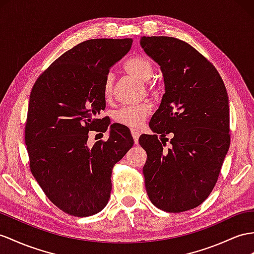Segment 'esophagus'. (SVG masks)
<instances>
[{
  "mask_svg": "<svg viewBox=\"0 0 254 254\" xmlns=\"http://www.w3.org/2000/svg\"><path fill=\"white\" fill-rule=\"evenodd\" d=\"M131 134L133 136V139H134V142L135 144H138V138H139V131H137L136 128H131Z\"/></svg>",
  "mask_w": 254,
  "mask_h": 254,
  "instance_id": "esophagus-1",
  "label": "esophagus"
}]
</instances>
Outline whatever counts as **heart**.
Returning <instances> with one entry per match:
<instances>
[{
  "mask_svg": "<svg viewBox=\"0 0 254 254\" xmlns=\"http://www.w3.org/2000/svg\"><path fill=\"white\" fill-rule=\"evenodd\" d=\"M125 67L127 73L133 75L140 81L147 82L151 79L154 74V65L153 63L144 56L133 57L128 59ZM114 83H115V74L109 71L106 75L105 81H104V95L107 99H110L114 93ZM151 112L150 105L148 103H142L139 105L132 106H123L116 110L114 114V119L116 122L121 123L127 127H138L144 121L147 116Z\"/></svg>",
  "mask_w": 254,
  "mask_h": 254,
  "instance_id": "obj_1",
  "label": "heart"
}]
</instances>
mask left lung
<instances>
[{
  "label": "left lung",
  "instance_id": "1",
  "mask_svg": "<svg viewBox=\"0 0 254 254\" xmlns=\"http://www.w3.org/2000/svg\"><path fill=\"white\" fill-rule=\"evenodd\" d=\"M139 43L160 65L165 87L149 123L154 134L139 137L147 152L146 191L159 209L190 210L209 196L229 151V96L216 67L189 44L167 36H142Z\"/></svg>",
  "mask_w": 254,
  "mask_h": 254
}]
</instances>
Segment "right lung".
<instances>
[{
	"label": "right lung",
	"mask_w": 254,
	"mask_h": 254,
	"mask_svg": "<svg viewBox=\"0 0 254 254\" xmlns=\"http://www.w3.org/2000/svg\"><path fill=\"white\" fill-rule=\"evenodd\" d=\"M132 43L99 38L78 44L31 91L24 135L31 172L46 196L70 216H93L107 205L113 167L134 144L127 127L97 119L105 109L106 75ZM108 126L109 140L90 148L88 131Z\"/></svg>",
	"instance_id": "1"
}]
</instances>
